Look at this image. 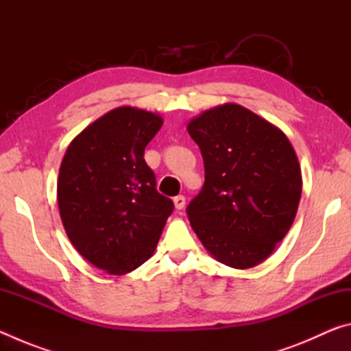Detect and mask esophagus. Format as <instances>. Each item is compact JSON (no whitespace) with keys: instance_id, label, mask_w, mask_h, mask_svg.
<instances>
[{"instance_id":"34e87169","label":"esophagus","mask_w":351,"mask_h":351,"mask_svg":"<svg viewBox=\"0 0 351 351\" xmlns=\"http://www.w3.org/2000/svg\"><path fill=\"white\" fill-rule=\"evenodd\" d=\"M173 203L176 210H182L184 206H186V197H184V195H178V197L173 198Z\"/></svg>"}]
</instances>
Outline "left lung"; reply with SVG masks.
I'll use <instances>...</instances> for the list:
<instances>
[{"label":"left lung","instance_id":"left-lung-1","mask_svg":"<svg viewBox=\"0 0 351 351\" xmlns=\"http://www.w3.org/2000/svg\"><path fill=\"white\" fill-rule=\"evenodd\" d=\"M204 161V184L187 217L204 247L223 265L261 263L288 234L302 193V173L287 136L235 104L187 127Z\"/></svg>","mask_w":351,"mask_h":351}]
</instances>
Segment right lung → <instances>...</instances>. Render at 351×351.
<instances>
[{"label": "right lung", "mask_w": 351, "mask_h": 351, "mask_svg": "<svg viewBox=\"0 0 351 351\" xmlns=\"http://www.w3.org/2000/svg\"><path fill=\"white\" fill-rule=\"evenodd\" d=\"M161 127L153 112L121 106L83 130L64 153L57 182L64 230L82 257L110 274L150 258L175 209L144 159Z\"/></svg>", "instance_id": "1"}]
</instances>
